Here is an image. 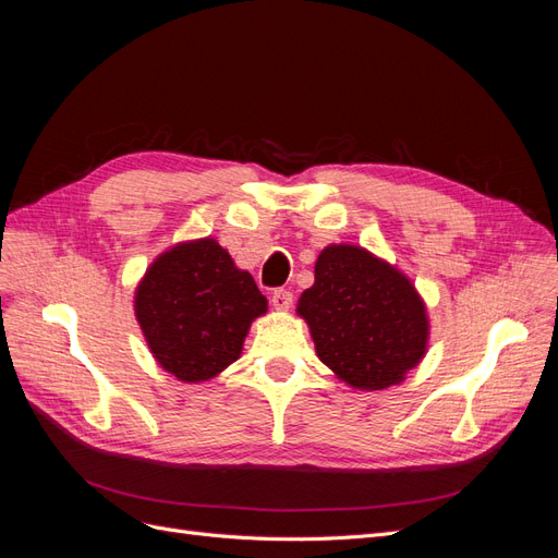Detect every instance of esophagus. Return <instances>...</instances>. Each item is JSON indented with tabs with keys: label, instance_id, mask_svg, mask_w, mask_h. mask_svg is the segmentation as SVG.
I'll return each mask as SVG.
<instances>
[{
	"label": "esophagus",
	"instance_id": "obj_1",
	"mask_svg": "<svg viewBox=\"0 0 558 558\" xmlns=\"http://www.w3.org/2000/svg\"><path fill=\"white\" fill-rule=\"evenodd\" d=\"M291 305H293V293H291V291L279 289V291L272 293V307H275V310L286 312V310H291Z\"/></svg>",
	"mask_w": 558,
	"mask_h": 558
}]
</instances>
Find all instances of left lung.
I'll return each instance as SVG.
<instances>
[{
	"label": "left lung",
	"instance_id": "8db88e82",
	"mask_svg": "<svg viewBox=\"0 0 558 558\" xmlns=\"http://www.w3.org/2000/svg\"><path fill=\"white\" fill-rule=\"evenodd\" d=\"M316 356L353 388L400 384L424 359L428 314L400 269L353 244L318 253L314 286L300 295Z\"/></svg>",
	"mask_w": 558,
	"mask_h": 558
}]
</instances>
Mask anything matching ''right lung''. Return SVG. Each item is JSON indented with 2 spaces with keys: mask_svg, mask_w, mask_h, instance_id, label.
I'll list each match as a JSON object with an SVG mask.
<instances>
[{
  "mask_svg": "<svg viewBox=\"0 0 558 558\" xmlns=\"http://www.w3.org/2000/svg\"><path fill=\"white\" fill-rule=\"evenodd\" d=\"M267 312L256 281L211 238L183 242L150 263L134 314L150 353L179 381H207L240 359L251 320Z\"/></svg>",
  "mask_w": 558,
  "mask_h": 558,
  "instance_id": "right-lung-1",
  "label": "right lung"
}]
</instances>
